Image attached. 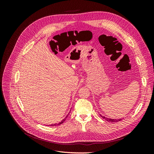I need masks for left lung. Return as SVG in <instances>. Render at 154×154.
Returning a JSON list of instances; mask_svg holds the SVG:
<instances>
[{
    "mask_svg": "<svg viewBox=\"0 0 154 154\" xmlns=\"http://www.w3.org/2000/svg\"><path fill=\"white\" fill-rule=\"evenodd\" d=\"M101 117L103 118V119H105L106 121H107V122H119V121L122 120V119H110V118H105L104 117V116H102L101 115Z\"/></svg>",
    "mask_w": 154,
    "mask_h": 154,
    "instance_id": "left-lung-1",
    "label": "left lung"
}]
</instances>
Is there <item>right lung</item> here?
<instances>
[{"mask_svg":"<svg viewBox=\"0 0 154 154\" xmlns=\"http://www.w3.org/2000/svg\"><path fill=\"white\" fill-rule=\"evenodd\" d=\"M67 116H66V118H67ZM66 118H64L62 121V122H60L59 123H56V124H53V125H51L50 126H57V125H61L62 123H63L64 122H65V120H66Z\"/></svg>","mask_w":154,"mask_h":154,"instance_id":"right-lung-1","label":"right lung"}]
</instances>
